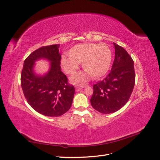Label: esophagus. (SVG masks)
<instances>
[{"instance_id":"esophagus-1","label":"esophagus","mask_w":160,"mask_h":160,"mask_svg":"<svg viewBox=\"0 0 160 160\" xmlns=\"http://www.w3.org/2000/svg\"><path fill=\"white\" fill-rule=\"evenodd\" d=\"M83 88V86H79V85H77L75 87V90L76 91H80L81 89H82Z\"/></svg>"}]
</instances>
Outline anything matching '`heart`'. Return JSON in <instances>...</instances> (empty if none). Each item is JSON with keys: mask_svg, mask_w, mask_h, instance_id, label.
<instances>
[{"mask_svg": "<svg viewBox=\"0 0 160 160\" xmlns=\"http://www.w3.org/2000/svg\"><path fill=\"white\" fill-rule=\"evenodd\" d=\"M112 54L110 48L101 43H81L75 46L71 52L61 57L62 69L68 74L75 72L83 61L85 70L71 77L73 83H84L94 75H104L109 69Z\"/></svg>", "mask_w": 160, "mask_h": 160, "instance_id": "1", "label": "heart"}]
</instances>
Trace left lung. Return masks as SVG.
<instances>
[{
	"label": "left lung",
	"instance_id": "1",
	"mask_svg": "<svg viewBox=\"0 0 160 160\" xmlns=\"http://www.w3.org/2000/svg\"><path fill=\"white\" fill-rule=\"evenodd\" d=\"M115 59L105 78L93 85L91 104L101 113L118 111L126 104L133 91L135 75L133 61L122 47L113 42Z\"/></svg>",
	"mask_w": 160,
	"mask_h": 160
}]
</instances>
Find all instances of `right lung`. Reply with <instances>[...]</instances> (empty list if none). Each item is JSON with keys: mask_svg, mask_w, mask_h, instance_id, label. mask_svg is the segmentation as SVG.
Instances as JSON below:
<instances>
[{"mask_svg": "<svg viewBox=\"0 0 160 160\" xmlns=\"http://www.w3.org/2000/svg\"><path fill=\"white\" fill-rule=\"evenodd\" d=\"M60 45L42 47L33 51L24 61L21 83L24 95L31 108L49 117H59L65 113L72 105L75 94L73 85L68 83L61 71ZM49 60L50 69L44 75L34 72L35 62Z\"/></svg>", "mask_w": 160, "mask_h": 160, "instance_id": "add662e5", "label": "right lung"}]
</instances>
